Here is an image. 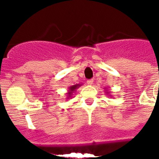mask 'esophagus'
I'll return each instance as SVG.
<instances>
[{
	"label": "esophagus",
	"instance_id": "1",
	"mask_svg": "<svg viewBox=\"0 0 159 159\" xmlns=\"http://www.w3.org/2000/svg\"><path fill=\"white\" fill-rule=\"evenodd\" d=\"M93 82H94V80H87V84H89V85H92V84H93Z\"/></svg>",
	"mask_w": 159,
	"mask_h": 159
}]
</instances>
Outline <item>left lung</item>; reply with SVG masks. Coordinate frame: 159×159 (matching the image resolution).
<instances>
[{"label":"left lung","mask_w":159,"mask_h":159,"mask_svg":"<svg viewBox=\"0 0 159 159\" xmlns=\"http://www.w3.org/2000/svg\"><path fill=\"white\" fill-rule=\"evenodd\" d=\"M107 94H108V92H107Z\"/></svg>","instance_id":"8db88e82"}]
</instances>
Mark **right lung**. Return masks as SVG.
<instances>
[{
  "mask_svg": "<svg viewBox=\"0 0 159 159\" xmlns=\"http://www.w3.org/2000/svg\"><path fill=\"white\" fill-rule=\"evenodd\" d=\"M80 86H81L80 84H75V85H73V86L70 87L69 90H68V92L67 93V95H68V97H71L73 92H75V89H76V88H78Z\"/></svg>",
  "mask_w": 159,
  "mask_h": 159,
  "instance_id": "add662e5",
  "label": "right lung"
}]
</instances>
